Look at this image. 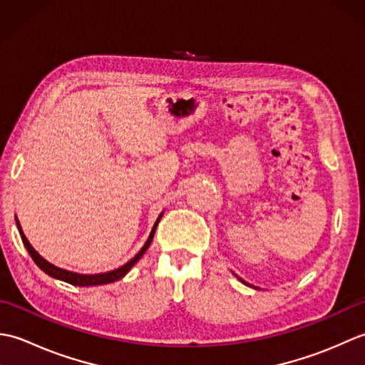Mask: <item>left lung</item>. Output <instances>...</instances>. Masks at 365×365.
I'll return each instance as SVG.
<instances>
[{"label": "left lung", "mask_w": 365, "mask_h": 365, "mask_svg": "<svg viewBox=\"0 0 365 365\" xmlns=\"http://www.w3.org/2000/svg\"><path fill=\"white\" fill-rule=\"evenodd\" d=\"M235 276H237V274H235ZM237 279H238V281H240V282H243V284H245V285H250V284H247V282H245V281H243V279H242V277H238V276H237Z\"/></svg>", "instance_id": "obj_1"}]
</instances>
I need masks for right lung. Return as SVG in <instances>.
I'll list each match as a JSON object with an SVG mask.
<instances>
[{
    "label": "right lung",
    "mask_w": 365,
    "mask_h": 365,
    "mask_svg": "<svg viewBox=\"0 0 365 365\" xmlns=\"http://www.w3.org/2000/svg\"><path fill=\"white\" fill-rule=\"evenodd\" d=\"M163 216V212L160 213V216L157 218V221H155L153 227L150 230V235L149 238H147V242L144 243V246L139 250V252L135 255L133 259H130L125 265H122L119 268H115L113 271H106V273H98V274H80V273H73V271H68V269H64V268H59V267H54L53 263H50L48 260H45L41 254H38L33 246H31V243L28 242V238L25 237V234H23L21 230V226L20 222L17 220V216H15V222H17V227H19V232H20V237H21V242L23 245H25V247L28 250L31 259L34 260L36 265L41 268L45 274L51 276L53 279H59V281H64L67 284H72V285H76V287H91V285H103V284H111V282H115L119 281V279H122L123 276H125L128 271L135 267V263L139 262V259L143 257L144 252L147 251V247L150 246L152 240H153V235H155V230H157V226L158 222L161 220Z\"/></svg>",
    "instance_id": "add662e5"
}]
</instances>
